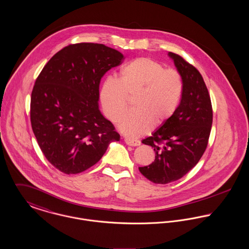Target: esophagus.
Instances as JSON below:
<instances>
[{
  "instance_id": "34e87169",
  "label": "esophagus",
  "mask_w": 249,
  "mask_h": 249,
  "mask_svg": "<svg viewBox=\"0 0 249 249\" xmlns=\"http://www.w3.org/2000/svg\"><path fill=\"white\" fill-rule=\"evenodd\" d=\"M125 143L129 146H132V147H136V146H139L141 144V142L139 140H135V139H130V138H126L125 139Z\"/></svg>"
}]
</instances>
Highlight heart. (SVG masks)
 Returning a JSON list of instances; mask_svg holds the SVG:
<instances>
[{
  "instance_id": "heart-1",
  "label": "heart",
  "mask_w": 249,
  "mask_h": 249,
  "mask_svg": "<svg viewBox=\"0 0 249 249\" xmlns=\"http://www.w3.org/2000/svg\"><path fill=\"white\" fill-rule=\"evenodd\" d=\"M184 92L181 75L150 57H138L120 69L117 80L108 77L99 87L103 113L116 122L133 100L134 110L119 122L123 134L135 137L169 122L177 112Z\"/></svg>"
}]
</instances>
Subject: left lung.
<instances>
[{
	"instance_id": "left-lung-1",
	"label": "left lung",
	"mask_w": 249,
	"mask_h": 249,
	"mask_svg": "<svg viewBox=\"0 0 249 249\" xmlns=\"http://www.w3.org/2000/svg\"><path fill=\"white\" fill-rule=\"evenodd\" d=\"M168 55L182 77L184 92L172 119L142 140L153 147L155 159L139 171L155 184L176 181L195 167L207 149L212 125L211 96L202 75L179 55Z\"/></svg>"
}]
</instances>
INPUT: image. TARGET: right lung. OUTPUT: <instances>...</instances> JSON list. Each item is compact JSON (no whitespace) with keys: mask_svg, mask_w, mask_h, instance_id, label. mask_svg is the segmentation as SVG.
I'll list each match as a JSON object with an SVG mask.
<instances>
[{"mask_svg":"<svg viewBox=\"0 0 249 249\" xmlns=\"http://www.w3.org/2000/svg\"><path fill=\"white\" fill-rule=\"evenodd\" d=\"M124 56L104 44H71L55 54L36 79L32 130L46 159L66 174L96 164L120 135L98 108L99 83Z\"/></svg>","mask_w":249,"mask_h":249,"instance_id":"obj_1","label":"right lung"}]
</instances>
